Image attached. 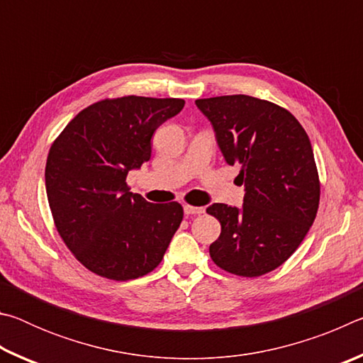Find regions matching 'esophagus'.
I'll return each instance as SVG.
<instances>
[{
    "instance_id": "1",
    "label": "esophagus",
    "mask_w": 363,
    "mask_h": 363,
    "mask_svg": "<svg viewBox=\"0 0 363 363\" xmlns=\"http://www.w3.org/2000/svg\"><path fill=\"white\" fill-rule=\"evenodd\" d=\"M205 211L203 206H192V205H184V213L186 214H201Z\"/></svg>"
}]
</instances>
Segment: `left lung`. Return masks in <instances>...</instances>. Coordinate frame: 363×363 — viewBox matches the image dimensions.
Listing matches in <instances>:
<instances>
[{
    "instance_id": "1",
    "label": "left lung",
    "mask_w": 363,
    "mask_h": 363,
    "mask_svg": "<svg viewBox=\"0 0 363 363\" xmlns=\"http://www.w3.org/2000/svg\"><path fill=\"white\" fill-rule=\"evenodd\" d=\"M211 121L229 164H240L243 206L213 203L206 213L220 223L210 245L218 267L259 277L281 266L304 240L317 216L320 181L309 136L286 108L233 94L196 99Z\"/></svg>"
}]
</instances>
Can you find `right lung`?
Masks as SVG:
<instances>
[{
	"label": "right lung",
	"mask_w": 363,
	"mask_h": 363,
	"mask_svg": "<svg viewBox=\"0 0 363 363\" xmlns=\"http://www.w3.org/2000/svg\"><path fill=\"white\" fill-rule=\"evenodd\" d=\"M184 104L143 96L99 101L82 110L49 149L45 179L54 224L91 272L125 281L162 262L182 206L150 203L130 192L126 176L149 162L153 133Z\"/></svg>",
	"instance_id": "right-lung-1"
}]
</instances>
